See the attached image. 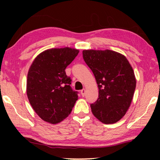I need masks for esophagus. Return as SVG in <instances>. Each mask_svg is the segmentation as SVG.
Segmentation results:
<instances>
[{"label": "esophagus", "mask_w": 160, "mask_h": 160, "mask_svg": "<svg viewBox=\"0 0 160 160\" xmlns=\"http://www.w3.org/2000/svg\"><path fill=\"white\" fill-rule=\"evenodd\" d=\"M80 93H81V95L82 97H84L85 95V89H82V90L80 91Z\"/></svg>", "instance_id": "34e87169"}]
</instances>
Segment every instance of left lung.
Segmentation results:
<instances>
[{
	"instance_id": "8db88e82",
	"label": "left lung",
	"mask_w": 160,
	"mask_h": 160,
	"mask_svg": "<svg viewBox=\"0 0 160 160\" xmlns=\"http://www.w3.org/2000/svg\"><path fill=\"white\" fill-rule=\"evenodd\" d=\"M82 56L99 88L98 99L90 104L92 112L105 124L117 122L126 114L133 97V70L125 56L113 51L84 50Z\"/></svg>"
}]
</instances>
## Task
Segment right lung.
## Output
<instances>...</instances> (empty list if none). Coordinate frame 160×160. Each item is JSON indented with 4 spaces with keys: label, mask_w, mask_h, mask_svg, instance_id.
I'll return each instance as SVG.
<instances>
[{
    "label": "right lung",
    "mask_w": 160,
    "mask_h": 160,
    "mask_svg": "<svg viewBox=\"0 0 160 160\" xmlns=\"http://www.w3.org/2000/svg\"><path fill=\"white\" fill-rule=\"evenodd\" d=\"M79 51L66 47L51 48L37 56L29 68L27 94L34 112L43 120L52 124L68 116L78 100L72 80L66 68Z\"/></svg>",
    "instance_id": "obj_1"
}]
</instances>
